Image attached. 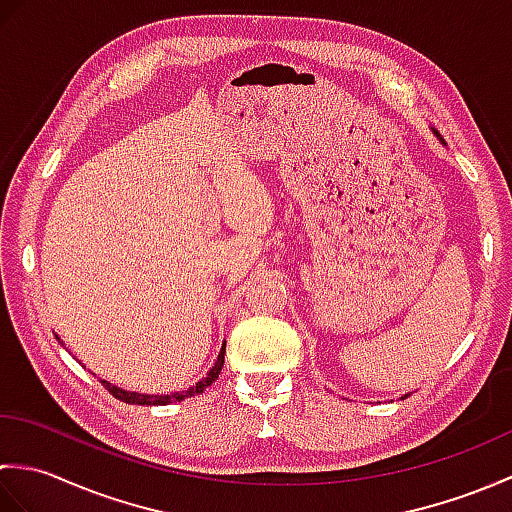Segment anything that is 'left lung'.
<instances>
[{
  "label": "left lung",
  "instance_id": "1",
  "mask_svg": "<svg viewBox=\"0 0 512 512\" xmlns=\"http://www.w3.org/2000/svg\"><path fill=\"white\" fill-rule=\"evenodd\" d=\"M431 132H433V134H436V136H438V138H440V134H438V132H436V129H431ZM440 143H442V145H444V140H442V138H440ZM407 396H409V394H405V396H402V400H405V398H407Z\"/></svg>",
  "mask_w": 512,
  "mask_h": 512
}]
</instances>
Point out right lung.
Returning a JSON list of instances; mask_svg holds the SVG:
<instances>
[{
  "instance_id": "right-lung-1",
  "label": "right lung",
  "mask_w": 512,
  "mask_h": 512,
  "mask_svg": "<svg viewBox=\"0 0 512 512\" xmlns=\"http://www.w3.org/2000/svg\"><path fill=\"white\" fill-rule=\"evenodd\" d=\"M57 339H59V334H57ZM224 347H226V343H222V350H220V354H217V361L213 363L209 372H206V376H202L193 387L182 389V391H173V394H138V391H127L123 387H118V385L110 383V380H101V383H103V387H107V391H110L114 398L127 402V405H169V402H180L184 398L202 394L206 387H211L215 383L217 376H220V372H222V367H224V352H226Z\"/></svg>"
}]
</instances>
